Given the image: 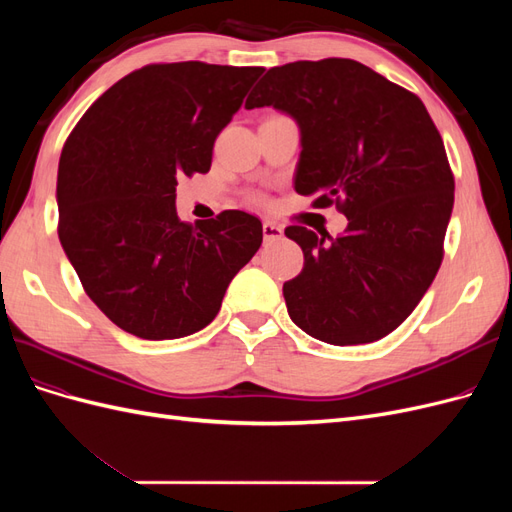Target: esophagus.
Listing matches in <instances>:
<instances>
[{
    "label": "esophagus",
    "mask_w": 512,
    "mask_h": 512,
    "mask_svg": "<svg viewBox=\"0 0 512 512\" xmlns=\"http://www.w3.org/2000/svg\"><path fill=\"white\" fill-rule=\"evenodd\" d=\"M262 237H265L267 243L280 241L284 237V228L277 226L275 222H265V224H262Z\"/></svg>",
    "instance_id": "34e87169"
}]
</instances>
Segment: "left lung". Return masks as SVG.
<instances>
[{
  "instance_id": "8db88e82",
  "label": "left lung",
  "mask_w": 512,
  "mask_h": 512,
  "mask_svg": "<svg viewBox=\"0 0 512 512\" xmlns=\"http://www.w3.org/2000/svg\"><path fill=\"white\" fill-rule=\"evenodd\" d=\"M294 119V190L335 203L344 235L288 226L305 265L284 284L290 320L333 346L382 339L423 299L442 262L455 181L425 104L354 59L271 68L245 108ZM330 243H326V239Z\"/></svg>"
}]
</instances>
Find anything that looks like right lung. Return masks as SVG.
<instances>
[{"label": "right lung", "instance_id": "add662e5", "mask_svg": "<svg viewBox=\"0 0 512 512\" xmlns=\"http://www.w3.org/2000/svg\"><path fill=\"white\" fill-rule=\"evenodd\" d=\"M265 68L145 66L89 106L59 158V241L102 314L136 337L179 339L218 316L262 243L245 211L185 224L177 177L207 173L213 143Z\"/></svg>", "mask_w": 512, "mask_h": 512}]
</instances>
